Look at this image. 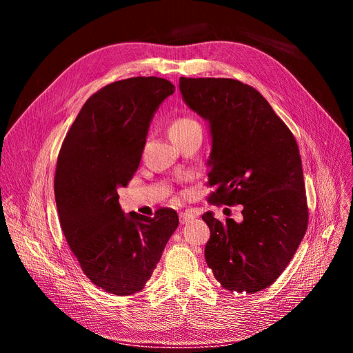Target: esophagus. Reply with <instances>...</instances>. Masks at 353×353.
Wrapping results in <instances>:
<instances>
[{
  "mask_svg": "<svg viewBox=\"0 0 353 353\" xmlns=\"http://www.w3.org/2000/svg\"><path fill=\"white\" fill-rule=\"evenodd\" d=\"M179 217H180V223H181V224H185V223H188V221H190V220L195 219L196 215H195V214H192V212H180Z\"/></svg>",
  "mask_w": 353,
  "mask_h": 353,
  "instance_id": "esophagus-1",
  "label": "esophagus"
}]
</instances>
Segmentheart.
Masks as SVG:
<instances>
[{"label":"heart","instance_id":"heart-1","mask_svg":"<svg viewBox=\"0 0 353 353\" xmlns=\"http://www.w3.org/2000/svg\"><path fill=\"white\" fill-rule=\"evenodd\" d=\"M193 129H201L199 124L196 120H193L190 117H179L176 119L172 124H170V136H179V134H183L189 130H193Z\"/></svg>","mask_w":353,"mask_h":353}]
</instances>
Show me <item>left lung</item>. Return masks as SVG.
<instances>
[{
  "mask_svg": "<svg viewBox=\"0 0 353 353\" xmlns=\"http://www.w3.org/2000/svg\"><path fill=\"white\" fill-rule=\"evenodd\" d=\"M185 104L208 123L211 202L242 205L243 220L211 211L205 261L230 292L255 293L284 271L308 225L299 148L256 89L234 79L180 77Z\"/></svg>",
  "mask_w": 353,
  "mask_h": 353,
  "instance_id": "8db88e82",
  "label": "left lung"
}]
</instances>
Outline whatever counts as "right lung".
Here are the masks:
<instances>
[{
  "instance_id": "add662e5",
  "label": "right lung",
  "mask_w": 353,
  "mask_h": 353,
  "mask_svg": "<svg viewBox=\"0 0 353 353\" xmlns=\"http://www.w3.org/2000/svg\"><path fill=\"white\" fill-rule=\"evenodd\" d=\"M174 94L161 77H130L90 97L57 160L54 193L65 241L85 274L117 296L141 292L179 225L174 210L124 214L119 188L139 167L158 107Z\"/></svg>"
}]
</instances>
